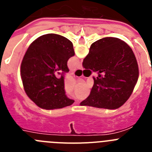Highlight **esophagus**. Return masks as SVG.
Instances as JSON below:
<instances>
[{"label": "esophagus", "mask_w": 152, "mask_h": 152, "mask_svg": "<svg viewBox=\"0 0 152 152\" xmlns=\"http://www.w3.org/2000/svg\"><path fill=\"white\" fill-rule=\"evenodd\" d=\"M77 69H82V66H81V65H79V66L77 67Z\"/></svg>", "instance_id": "1"}]
</instances>
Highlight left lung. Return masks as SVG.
<instances>
[{
  "label": "left lung",
  "mask_w": 152,
  "mask_h": 152,
  "mask_svg": "<svg viewBox=\"0 0 152 152\" xmlns=\"http://www.w3.org/2000/svg\"><path fill=\"white\" fill-rule=\"evenodd\" d=\"M74 56L72 42L60 35H43L29 45L21 63L20 75L26 95L39 107L61 109L75 102L65 94L64 84V74L69 72L67 62ZM57 73L61 77H56Z\"/></svg>",
  "instance_id": "obj_1"
}]
</instances>
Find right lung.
Returning <instances> with one entry per match:
<instances>
[{"label":"right lung","mask_w":152,"mask_h":152,"mask_svg":"<svg viewBox=\"0 0 152 152\" xmlns=\"http://www.w3.org/2000/svg\"><path fill=\"white\" fill-rule=\"evenodd\" d=\"M83 67L98 72L94 86L80 106L116 110L124 104L139 78V66L132 49L114 37L100 39L91 45Z\"/></svg>","instance_id":"right-lung-1"}]
</instances>
